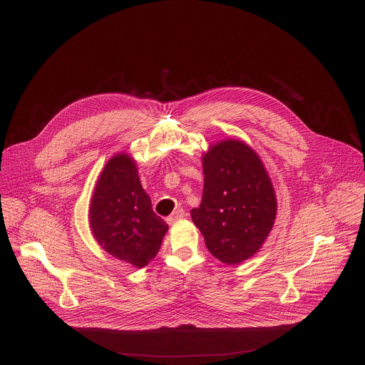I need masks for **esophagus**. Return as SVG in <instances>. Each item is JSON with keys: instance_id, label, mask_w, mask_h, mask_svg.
Segmentation results:
<instances>
[{"instance_id": "34e87169", "label": "esophagus", "mask_w": 365, "mask_h": 365, "mask_svg": "<svg viewBox=\"0 0 365 365\" xmlns=\"http://www.w3.org/2000/svg\"><path fill=\"white\" fill-rule=\"evenodd\" d=\"M185 215H186V214H185V211H183V210H178V211H175L170 217H168V218H166V222L172 225V224H175L178 220H182Z\"/></svg>"}]
</instances>
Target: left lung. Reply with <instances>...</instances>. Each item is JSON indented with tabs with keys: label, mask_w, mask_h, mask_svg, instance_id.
<instances>
[{
	"label": "left lung",
	"mask_w": 365,
	"mask_h": 365,
	"mask_svg": "<svg viewBox=\"0 0 365 365\" xmlns=\"http://www.w3.org/2000/svg\"><path fill=\"white\" fill-rule=\"evenodd\" d=\"M202 166V202L190 211L192 221L220 262H245L274 225L277 199L270 176L259 155L234 138L210 144Z\"/></svg>",
	"instance_id": "obj_1"
}]
</instances>
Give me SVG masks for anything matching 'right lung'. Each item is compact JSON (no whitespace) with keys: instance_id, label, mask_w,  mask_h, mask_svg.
<instances>
[{"instance_id":"1","label":"right lung","mask_w":365,"mask_h":365,"mask_svg":"<svg viewBox=\"0 0 365 365\" xmlns=\"http://www.w3.org/2000/svg\"><path fill=\"white\" fill-rule=\"evenodd\" d=\"M89 225L101 248L134 267H145L159 252L169 227L154 214L128 153H117L103 166L91 199Z\"/></svg>"}]
</instances>
